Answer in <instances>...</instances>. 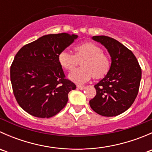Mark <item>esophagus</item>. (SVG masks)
Here are the masks:
<instances>
[{
  "label": "esophagus",
  "instance_id": "obj_1",
  "mask_svg": "<svg viewBox=\"0 0 152 152\" xmlns=\"http://www.w3.org/2000/svg\"><path fill=\"white\" fill-rule=\"evenodd\" d=\"M76 87H77V88L79 89V90H84V89L85 88V86H83V85H76Z\"/></svg>",
  "mask_w": 152,
  "mask_h": 152
}]
</instances>
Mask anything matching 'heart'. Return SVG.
<instances>
[{
  "label": "heart",
  "mask_w": 152,
  "mask_h": 152,
  "mask_svg": "<svg viewBox=\"0 0 152 152\" xmlns=\"http://www.w3.org/2000/svg\"><path fill=\"white\" fill-rule=\"evenodd\" d=\"M75 54L63 50L58 55V61L65 70L70 71L81 62L82 67L69 75V79L78 84L88 82L93 76L96 79L105 77L111 68V59L103 49L91 42L81 43L75 47Z\"/></svg>",
  "instance_id": "obj_1"
}]
</instances>
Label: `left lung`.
<instances>
[{
    "label": "left lung",
    "instance_id": "obj_1",
    "mask_svg": "<svg viewBox=\"0 0 152 152\" xmlns=\"http://www.w3.org/2000/svg\"><path fill=\"white\" fill-rule=\"evenodd\" d=\"M111 56L108 74L94 86L96 95L90 101L93 111L106 117L121 114L134 103L141 80V67L134 53L116 39L107 36H94Z\"/></svg>",
    "mask_w": 152,
    "mask_h": 152
}]
</instances>
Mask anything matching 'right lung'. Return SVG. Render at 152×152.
<instances>
[{"mask_svg": "<svg viewBox=\"0 0 152 152\" xmlns=\"http://www.w3.org/2000/svg\"><path fill=\"white\" fill-rule=\"evenodd\" d=\"M77 35L48 34L21 48L10 67L14 96L23 110L31 115L48 118L59 113L76 85L65 78L58 55Z\"/></svg>", "mask_w": 152, "mask_h": 152, "instance_id": "right-lung-1", "label": "right lung"}]
</instances>
